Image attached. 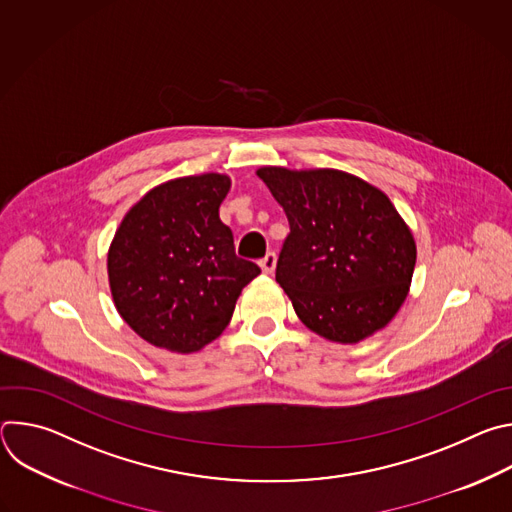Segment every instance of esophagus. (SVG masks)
Listing matches in <instances>:
<instances>
[{"label": "esophagus", "mask_w": 512, "mask_h": 512, "mask_svg": "<svg viewBox=\"0 0 512 512\" xmlns=\"http://www.w3.org/2000/svg\"><path fill=\"white\" fill-rule=\"evenodd\" d=\"M275 263H277V257H275V253L273 251H269L263 259H261V269H263V273H273V269H275Z\"/></svg>", "instance_id": "esophagus-1"}]
</instances>
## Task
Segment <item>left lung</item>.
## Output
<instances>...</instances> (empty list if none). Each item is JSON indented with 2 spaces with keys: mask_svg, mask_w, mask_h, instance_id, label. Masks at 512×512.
I'll return each instance as SVG.
<instances>
[{
  "mask_svg": "<svg viewBox=\"0 0 512 512\" xmlns=\"http://www.w3.org/2000/svg\"><path fill=\"white\" fill-rule=\"evenodd\" d=\"M289 235L275 281L316 334L354 344L385 328L407 298L415 241L385 192L340 170L261 168Z\"/></svg>",
  "mask_w": 512,
  "mask_h": 512,
  "instance_id": "8db88e82",
  "label": "left lung"
}]
</instances>
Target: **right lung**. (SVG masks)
Masks as SVG:
<instances>
[{
  "instance_id": "right-lung-1",
  "label": "right lung",
  "mask_w": 512,
  "mask_h": 512,
  "mask_svg": "<svg viewBox=\"0 0 512 512\" xmlns=\"http://www.w3.org/2000/svg\"><path fill=\"white\" fill-rule=\"evenodd\" d=\"M223 174L176 178L145 194L121 221L107 255L117 312L135 334L196 352L229 326L241 289L261 269L235 255L218 216Z\"/></svg>"
}]
</instances>
